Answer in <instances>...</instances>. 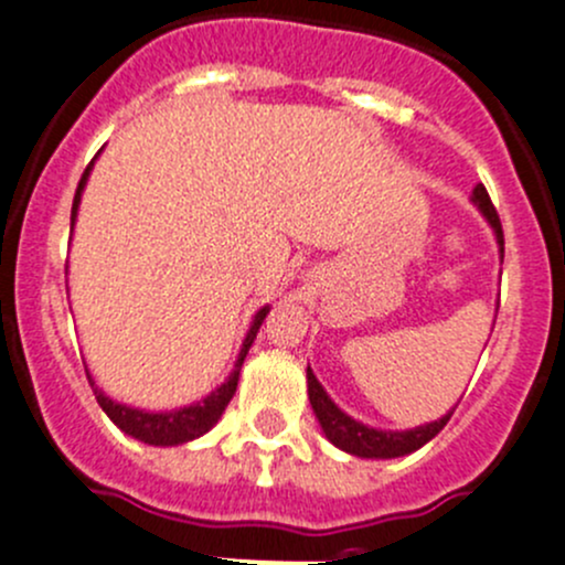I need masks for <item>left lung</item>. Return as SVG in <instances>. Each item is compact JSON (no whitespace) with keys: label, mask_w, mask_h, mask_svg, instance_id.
Here are the masks:
<instances>
[{"label":"left lung","mask_w":565,"mask_h":565,"mask_svg":"<svg viewBox=\"0 0 565 565\" xmlns=\"http://www.w3.org/2000/svg\"><path fill=\"white\" fill-rule=\"evenodd\" d=\"M472 199H476V204L481 207V213L489 218V224L494 226V235H498V241H500V250H503V224H500V215H498V210H494L492 199H489L487 188L476 185ZM306 374H309L311 407H315L324 435H328V440L333 443V446H339L341 451H347V454H355V457L393 459V457H404V454L418 451V448L426 446V443H429L431 437H435L437 431L448 424V418L454 415V413H448L446 418L435 420V424L418 426V429H409V431L369 429V426L352 420L350 415H344L333 402H330L328 393L322 391V385H319L315 374H311V369H306Z\"/></svg>","instance_id":"left-lung-1"}]
</instances>
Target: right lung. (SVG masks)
<instances>
[{
	"mask_svg": "<svg viewBox=\"0 0 565 565\" xmlns=\"http://www.w3.org/2000/svg\"><path fill=\"white\" fill-rule=\"evenodd\" d=\"M89 169H93V163H89V167L84 169L82 180H78V188H76V196H73L71 226H73V221H76L78 199H82L84 182H87ZM265 315H267V309H262L259 315H256L254 324H250V330H248V335H246V344H243L241 358H237L235 372H232V377L226 380V383L221 385L218 391L210 393V396L204 398V402L191 404V407L174 409V413H145V409H134V407H125V404L111 402V398L104 396V391L95 388V383H93V380H89V374H87L89 385H93L95 398H98V404H100V407H104V413L108 415V418H111L114 424H117L119 429L125 431V435L136 437V440L150 443V446H180V443L193 440V437L204 435V431H210L215 424H218L221 413H224V409H226L230 398L235 396L237 380H241L243 361H246L248 347L254 344L256 330H259V324H262V319H265Z\"/></svg>",
	"mask_w": 565,
	"mask_h": 565,
	"instance_id": "right-lung-1",
	"label": "right lung"
}]
</instances>
